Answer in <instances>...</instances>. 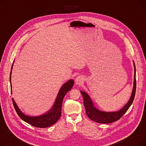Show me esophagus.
I'll list each match as a JSON object with an SVG mask.
<instances>
[{"instance_id": "obj_1", "label": "esophagus", "mask_w": 146, "mask_h": 146, "mask_svg": "<svg viewBox=\"0 0 146 146\" xmlns=\"http://www.w3.org/2000/svg\"><path fill=\"white\" fill-rule=\"evenodd\" d=\"M83 78L82 76H79L77 78H76L75 82L77 85H81V84L83 83Z\"/></svg>"}]
</instances>
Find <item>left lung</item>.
Instances as JSON below:
<instances>
[{"label":"left lung","instance_id":"obj_1","mask_svg":"<svg viewBox=\"0 0 146 146\" xmlns=\"http://www.w3.org/2000/svg\"><path fill=\"white\" fill-rule=\"evenodd\" d=\"M134 67V86L133 92L128 102L120 110L116 112H104L98 110L94 105L90 96L85 92L80 90V92L83 98L84 106H85L86 113L88 117L94 121L101 124H109L111 122L117 121L127 111L129 106L132 104L135 94L136 90V79H135V66Z\"/></svg>","mask_w":146,"mask_h":146}]
</instances>
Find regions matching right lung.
<instances>
[{"label":"right lung","instance_id":"1","mask_svg":"<svg viewBox=\"0 0 146 146\" xmlns=\"http://www.w3.org/2000/svg\"><path fill=\"white\" fill-rule=\"evenodd\" d=\"M13 68V64L11 67L10 73V83H11V90L12 92V85H11V73ZM74 85V80L73 79L69 80L65 83L60 89L57 98L52 108L49 111L45 114L37 117H29L26 115L19 110L17 104L15 103L14 99L12 98V102L15 111L17 112L19 117L29 124L38 128H46L54 124L59 119L61 115V106L64 96L70 91Z\"/></svg>","mask_w":146,"mask_h":146}]
</instances>
